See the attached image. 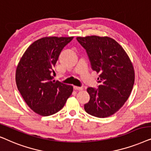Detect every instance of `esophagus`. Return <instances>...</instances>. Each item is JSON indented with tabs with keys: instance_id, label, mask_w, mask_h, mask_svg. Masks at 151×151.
<instances>
[{
	"instance_id": "obj_1",
	"label": "esophagus",
	"mask_w": 151,
	"mask_h": 151,
	"mask_svg": "<svg viewBox=\"0 0 151 151\" xmlns=\"http://www.w3.org/2000/svg\"><path fill=\"white\" fill-rule=\"evenodd\" d=\"M74 89L76 90H83V88L79 87V86H74Z\"/></svg>"
}]
</instances>
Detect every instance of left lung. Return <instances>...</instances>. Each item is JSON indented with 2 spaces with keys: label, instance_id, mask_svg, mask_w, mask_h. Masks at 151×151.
Wrapping results in <instances>:
<instances>
[{
  "label": "left lung",
  "instance_id": "1",
  "mask_svg": "<svg viewBox=\"0 0 151 151\" xmlns=\"http://www.w3.org/2000/svg\"><path fill=\"white\" fill-rule=\"evenodd\" d=\"M85 48L92 70L99 73L98 89L88 88L87 113L105 118L117 112L129 97L134 82L132 63L124 48L112 38L98 36L77 37Z\"/></svg>",
  "mask_w": 151,
  "mask_h": 151
}]
</instances>
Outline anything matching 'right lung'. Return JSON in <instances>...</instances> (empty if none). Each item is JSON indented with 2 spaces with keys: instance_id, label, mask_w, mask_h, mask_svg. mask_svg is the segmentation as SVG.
Here are the masks:
<instances>
[{
  "instance_id": "obj_1",
  "label": "right lung",
  "mask_w": 151,
  "mask_h": 151,
  "mask_svg": "<svg viewBox=\"0 0 151 151\" xmlns=\"http://www.w3.org/2000/svg\"><path fill=\"white\" fill-rule=\"evenodd\" d=\"M73 39L46 37L31 44L16 70V83L24 101L34 112L50 116L61 110L73 86L54 80L52 72L63 48Z\"/></svg>"
}]
</instances>
